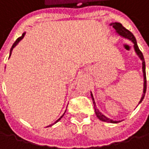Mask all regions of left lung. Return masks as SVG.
<instances>
[{
	"mask_svg": "<svg viewBox=\"0 0 149 149\" xmlns=\"http://www.w3.org/2000/svg\"><path fill=\"white\" fill-rule=\"evenodd\" d=\"M110 26H112L116 29V33H117L119 35H121V36H123V37H124V38L130 40L134 44V51H135L136 54L139 56V58H140L141 59V61H142V72H143V77H144V84H143V94H142V97H141V100H140V102H139V104H140V103H141V101L143 100V98H144V97H145L146 90H147L146 70H145V61H144L143 54H142V52L140 51V49H139V47H138V45H137V43H136V40H135V38H134V36L133 35V33H132L130 31H129L128 29H126L121 23H118V22H113V23L110 24ZM91 97H92V100H93L94 109H95V113H96V115H97V118H98L99 120H101V121H103V122L110 123H119L118 121H113V120H111V119L106 117L104 115H103V114L98 110V109H97V106H96V103H95V101H94V97H93V96H92V93H91Z\"/></svg>",
	"mask_w": 149,
	"mask_h": 149,
	"instance_id": "1",
	"label": "left lung"
}]
</instances>
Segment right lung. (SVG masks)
Masks as SVG:
<instances>
[{
    "mask_svg": "<svg viewBox=\"0 0 149 149\" xmlns=\"http://www.w3.org/2000/svg\"><path fill=\"white\" fill-rule=\"evenodd\" d=\"M24 36H25V33H23V34H22V35H21L20 37H19V38H18V39H17V40H15V42L14 43V45H12V47H11V50H10V55H9V57L11 56V53H12V51H13L14 47H15V45H17V44H18V43H19V41H20V40H22V39H23V37H24ZM64 115H65V113H64ZM64 115H63V116H64ZM63 116H61V117H60L59 119H58V120H57V121H56V122H55L54 123H58V121H59V120H60V119H61L62 117H63ZM54 123H53V124H54ZM53 124H51V125H49V126H47V127H50V126H52V125H53Z\"/></svg>",
    "mask_w": 149,
    "mask_h": 149,
    "instance_id": "1",
    "label": "right lung"
}]
</instances>
